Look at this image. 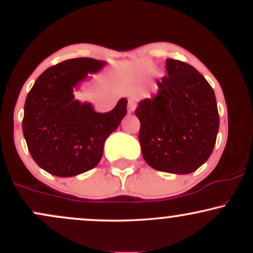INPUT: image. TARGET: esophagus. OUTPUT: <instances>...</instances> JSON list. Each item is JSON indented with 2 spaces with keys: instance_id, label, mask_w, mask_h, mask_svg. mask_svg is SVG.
<instances>
[{
  "instance_id": "1",
  "label": "esophagus",
  "mask_w": 253,
  "mask_h": 253,
  "mask_svg": "<svg viewBox=\"0 0 253 253\" xmlns=\"http://www.w3.org/2000/svg\"><path fill=\"white\" fill-rule=\"evenodd\" d=\"M136 108V102L133 98H129L128 103H127V109H128V113H133Z\"/></svg>"
}]
</instances>
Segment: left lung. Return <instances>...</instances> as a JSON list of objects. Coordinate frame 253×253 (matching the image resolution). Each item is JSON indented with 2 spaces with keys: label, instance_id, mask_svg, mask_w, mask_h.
<instances>
[{
  "label": "left lung",
  "instance_id": "left-lung-1",
  "mask_svg": "<svg viewBox=\"0 0 253 253\" xmlns=\"http://www.w3.org/2000/svg\"><path fill=\"white\" fill-rule=\"evenodd\" d=\"M168 76L157 94L135 109L141 152L147 164L164 172L187 175L207 162L215 145L219 113L214 90L195 68L167 59Z\"/></svg>",
  "mask_w": 253,
  "mask_h": 253
}]
</instances>
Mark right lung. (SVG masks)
<instances>
[{
    "label": "right lung",
    "instance_id": "obj_1",
    "mask_svg": "<svg viewBox=\"0 0 253 253\" xmlns=\"http://www.w3.org/2000/svg\"><path fill=\"white\" fill-rule=\"evenodd\" d=\"M107 62L74 58L51 66L38 77L25 102L22 130L32 158L58 177L77 176L100 163L104 141L127 114V100L97 113L75 91Z\"/></svg>",
    "mask_w": 253,
    "mask_h": 253
}]
</instances>
